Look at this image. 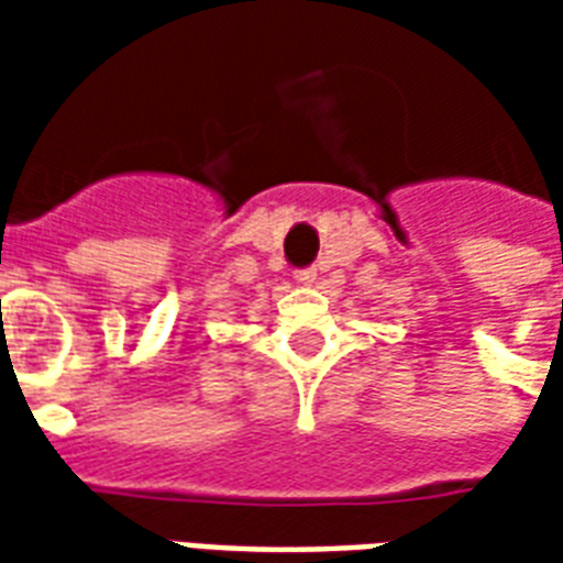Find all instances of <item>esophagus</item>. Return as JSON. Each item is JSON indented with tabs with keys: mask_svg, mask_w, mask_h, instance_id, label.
<instances>
[{
	"mask_svg": "<svg viewBox=\"0 0 563 563\" xmlns=\"http://www.w3.org/2000/svg\"><path fill=\"white\" fill-rule=\"evenodd\" d=\"M295 280L303 283V286H309V283H316V268H303V272L295 274Z\"/></svg>",
	"mask_w": 563,
	"mask_h": 563,
	"instance_id": "34e87169",
	"label": "esophagus"
}]
</instances>
